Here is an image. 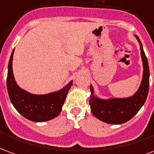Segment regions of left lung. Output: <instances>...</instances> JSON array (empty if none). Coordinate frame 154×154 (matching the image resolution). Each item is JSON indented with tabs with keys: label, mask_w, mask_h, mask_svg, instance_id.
Returning a JSON list of instances; mask_svg holds the SVG:
<instances>
[{
	"label": "left lung",
	"mask_w": 154,
	"mask_h": 154,
	"mask_svg": "<svg viewBox=\"0 0 154 154\" xmlns=\"http://www.w3.org/2000/svg\"><path fill=\"white\" fill-rule=\"evenodd\" d=\"M140 42L141 57L143 60V74L142 83L139 90L134 96L128 98H113L110 100H101L94 95V88L90 86L91 96L89 104L91 112L103 122L109 124H122L130 121L146 101L149 88V68L148 60L143 50L142 43Z\"/></svg>",
	"instance_id": "1"
}]
</instances>
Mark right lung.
<instances>
[{"label": "right lung", "mask_w": 154, "mask_h": 154, "mask_svg": "<svg viewBox=\"0 0 154 154\" xmlns=\"http://www.w3.org/2000/svg\"><path fill=\"white\" fill-rule=\"evenodd\" d=\"M13 54L14 51H12L8 65L7 90L15 109L25 118L32 122H46L55 118L60 114L73 80L57 93L45 95L29 94L21 89L14 80L12 70Z\"/></svg>", "instance_id": "obj_1"}]
</instances>
